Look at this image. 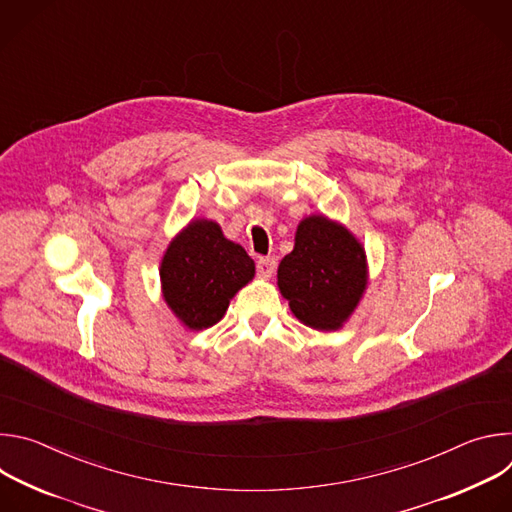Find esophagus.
Here are the masks:
<instances>
[{
	"mask_svg": "<svg viewBox=\"0 0 512 512\" xmlns=\"http://www.w3.org/2000/svg\"><path fill=\"white\" fill-rule=\"evenodd\" d=\"M275 271V257L267 255V257H259L257 259V273L261 277H271Z\"/></svg>",
	"mask_w": 512,
	"mask_h": 512,
	"instance_id": "34e87169",
	"label": "esophagus"
}]
</instances>
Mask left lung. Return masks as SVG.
Segmentation results:
<instances>
[{"label":"left lung","mask_w":512,"mask_h":512,"mask_svg":"<svg viewBox=\"0 0 512 512\" xmlns=\"http://www.w3.org/2000/svg\"><path fill=\"white\" fill-rule=\"evenodd\" d=\"M277 285L300 322L336 330L367 287L364 249L342 225L308 216L298 227L294 251L279 263Z\"/></svg>","instance_id":"left-lung-1"}]
</instances>
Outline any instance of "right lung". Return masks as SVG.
<instances>
[{
    "instance_id": "add662e5",
    "label": "right lung",
    "mask_w": 512,
    "mask_h": 512,
    "mask_svg": "<svg viewBox=\"0 0 512 512\" xmlns=\"http://www.w3.org/2000/svg\"><path fill=\"white\" fill-rule=\"evenodd\" d=\"M255 275L247 251L212 221H192L168 247L160 277L172 312L192 330L221 320L231 298Z\"/></svg>"
}]
</instances>
